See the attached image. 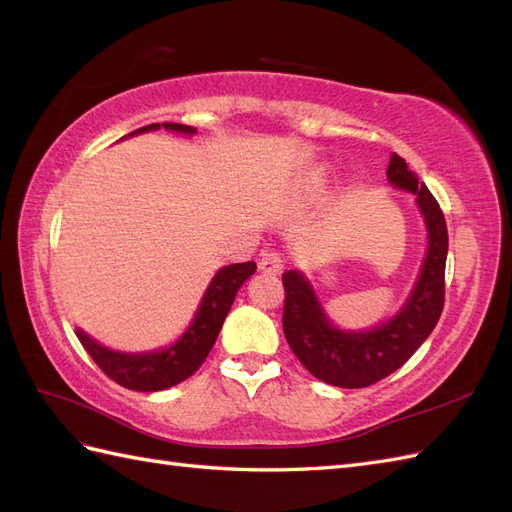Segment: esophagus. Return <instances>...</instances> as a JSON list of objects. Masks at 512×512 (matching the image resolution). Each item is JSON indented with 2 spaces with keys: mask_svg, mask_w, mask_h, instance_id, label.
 Here are the masks:
<instances>
[{
  "mask_svg": "<svg viewBox=\"0 0 512 512\" xmlns=\"http://www.w3.org/2000/svg\"><path fill=\"white\" fill-rule=\"evenodd\" d=\"M258 269L267 275H277L284 269V260L277 252H267V254H262V258L258 262Z\"/></svg>",
  "mask_w": 512,
  "mask_h": 512,
  "instance_id": "obj_1",
  "label": "esophagus"
}]
</instances>
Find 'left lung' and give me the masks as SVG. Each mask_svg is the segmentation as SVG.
Returning a JSON list of instances; mask_svg holds the SVG:
<instances>
[{
    "mask_svg": "<svg viewBox=\"0 0 512 512\" xmlns=\"http://www.w3.org/2000/svg\"><path fill=\"white\" fill-rule=\"evenodd\" d=\"M386 175L395 188L416 194L429 228V250L423 271L406 307L378 329L367 333H344L324 318L314 290L297 271L282 275L284 314L282 327L286 342L318 380L363 389L393 374L404 365L436 327L444 307V271L448 232L438 200L423 181L408 168L406 160L393 153Z\"/></svg>",
    "mask_w": 512,
    "mask_h": 512,
    "instance_id": "1",
    "label": "left lung"
}]
</instances>
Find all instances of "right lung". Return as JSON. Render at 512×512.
<instances>
[{
	"instance_id": "1",
	"label": "right lung",
	"mask_w": 512,
	"mask_h": 512,
	"mask_svg": "<svg viewBox=\"0 0 512 512\" xmlns=\"http://www.w3.org/2000/svg\"><path fill=\"white\" fill-rule=\"evenodd\" d=\"M168 130L188 132L192 134L194 128L181 126V123H164ZM160 128V123H151V126L138 128L132 134L149 132ZM256 262L247 260L239 262V265H230L218 271L209 284L205 299L200 303L198 314L192 322V327L185 331V335L179 339L175 346L162 352H149V354H121L113 352L98 342H94L87 333L76 329V337L83 344V348L89 352L91 359L104 371V374L121 384L123 389L130 391H164L168 386H175L190 378L194 371L203 365L207 354L211 352L215 339L224 324V318L228 309L237 297V290L247 277L254 275Z\"/></svg>"
}]
</instances>
